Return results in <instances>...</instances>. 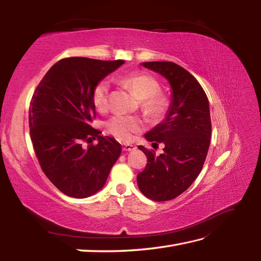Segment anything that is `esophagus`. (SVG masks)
Masks as SVG:
<instances>
[{
  "instance_id": "1",
  "label": "esophagus",
  "mask_w": 261,
  "mask_h": 261,
  "mask_svg": "<svg viewBox=\"0 0 261 261\" xmlns=\"http://www.w3.org/2000/svg\"><path fill=\"white\" fill-rule=\"evenodd\" d=\"M122 149H123V151H131L135 150L136 146L131 145V143H123V145H122Z\"/></svg>"
}]
</instances>
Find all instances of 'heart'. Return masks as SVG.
Here are the masks:
<instances>
[{"label":"heart","mask_w":261,"mask_h":261,"mask_svg":"<svg viewBox=\"0 0 261 261\" xmlns=\"http://www.w3.org/2000/svg\"><path fill=\"white\" fill-rule=\"evenodd\" d=\"M122 82L129 86L136 96L140 99L143 111L149 115L156 116L165 109L166 99L157 92L158 82L150 75L143 73L130 74L122 79ZM109 82L102 80L94 86L92 102L98 112H104L109 105ZM142 120L136 115H114L105 122V131L121 141H130L136 132L142 129Z\"/></svg>","instance_id":"heart-1"}]
</instances>
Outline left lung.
Listing matches in <instances>:
<instances>
[{
	"label": "left lung",
	"instance_id": "left-lung-1",
	"mask_svg": "<svg viewBox=\"0 0 261 261\" xmlns=\"http://www.w3.org/2000/svg\"><path fill=\"white\" fill-rule=\"evenodd\" d=\"M143 67L164 76L171 87L165 119L145 135L152 143L163 142L160 156L138 146L148 158L137 176L143 195L156 202L169 201L190 187L201 173L210 147V105L206 94L192 74L171 62H148Z\"/></svg>",
	"mask_w": 261,
	"mask_h": 261
}]
</instances>
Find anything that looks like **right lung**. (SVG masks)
Wrapping results in <instances>:
<instances>
[{
    "mask_svg": "<svg viewBox=\"0 0 261 261\" xmlns=\"http://www.w3.org/2000/svg\"><path fill=\"white\" fill-rule=\"evenodd\" d=\"M124 60L71 57L59 60L39 83L30 103V137L43 173L67 196L97 193L121 154L114 138L90 124L95 116L93 88ZM96 139L97 145L81 146Z\"/></svg>",
    "mask_w": 261,
    "mask_h": 261,
    "instance_id": "obj_1",
    "label": "right lung"
}]
</instances>
